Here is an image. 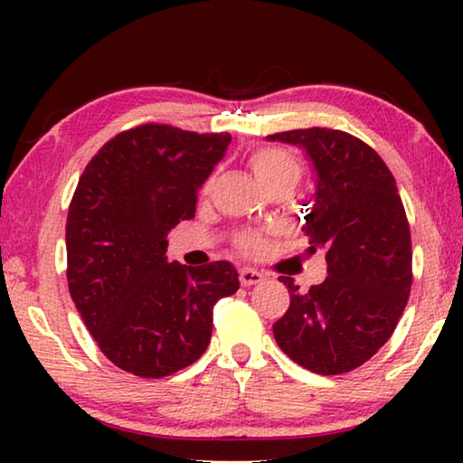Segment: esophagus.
Returning <instances> with one entry per match:
<instances>
[{"mask_svg": "<svg viewBox=\"0 0 463 463\" xmlns=\"http://www.w3.org/2000/svg\"><path fill=\"white\" fill-rule=\"evenodd\" d=\"M239 279H241V286H255V284H261L263 281V273H260L257 269H250V268H242L239 271Z\"/></svg>", "mask_w": 463, "mask_h": 463, "instance_id": "1", "label": "esophagus"}]
</instances>
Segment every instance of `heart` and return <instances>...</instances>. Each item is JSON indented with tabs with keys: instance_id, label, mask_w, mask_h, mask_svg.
Segmentation results:
<instances>
[{
	"instance_id": "heart-1",
	"label": "heart",
	"mask_w": 463,
	"mask_h": 463,
	"mask_svg": "<svg viewBox=\"0 0 463 463\" xmlns=\"http://www.w3.org/2000/svg\"><path fill=\"white\" fill-rule=\"evenodd\" d=\"M249 167L253 171L255 177L260 179L263 187L286 184V185H296L302 177V163L296 159L284 146H260L255 148L253 153L249 155ZM265 247V239L257 232H247L239 237V249L247 255H257L261 253Z\"/></svg>"
}]
</instances>
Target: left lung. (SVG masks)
Returning a JSON list of instances; mask_svg holds the SVG:
<instances>
[{
	"label": "left lung",
	"instance_id": "obj_1",
	"mask_svg": "<svg viewBox=\"0 0 463 463\" xmlns=\"http://www.w3.org/2000/svg\"><path fill=\"white\" fill-rule=\"evenodd\" d=\"M268 140L302 148L315 165V203L302 231L307 255L323 250L328 273L308 292L279 278L289 308L273 336L310 372H351L390 339L412 286L411 229L394 175L370 145L343 130L300 128Z\"/></svg>",
	"mask_w": 463,
	"mask_h": 463
}]
</instances>
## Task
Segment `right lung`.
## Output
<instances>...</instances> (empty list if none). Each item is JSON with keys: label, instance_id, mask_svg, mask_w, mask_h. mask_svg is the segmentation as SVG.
<instances>
[{"label": "right lung", "instance_id": "add662e5", "mask_svg": "<svg viewBox=\"0 0 463 463\" xmlns=\"http://www.w3.org/2000/svg\"><path fill=\"white\" fill-rule=\"evenodd\" d=\"M229 132L140 124L88 163L67 214V281L109 362L140 378L192 365L213 336L214 304L239 289L229 261L167 263V232L195 214Z\"/></svg>", "mask_w": 463, "mask_h": 463}]
</instances>
